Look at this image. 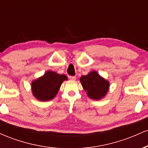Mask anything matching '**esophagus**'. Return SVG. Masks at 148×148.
<instances>
[{"label": "esophagus", "mask_w": 148, "mask_h": 148, "mask_svg": "<svg viewBox=\"0 0 148 148\" xmlns=\"http://www.w3.org/2000/svg\"><path fill=\"white\" fill-rule=\"evenodd\" d=\"M69 79H71V80H73V81H74V80H76V76H69Z\"/></svg>", "instance_id": "1"}]
</instances>
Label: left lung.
<instances>
[{"instance_id":"8db88e82","label":"left lung","mask_w":148,"mask_h":148,"mask_svg":"<svg viewBox=\"0 0 148 148\" xmlns=\"http://www.w3.org/2000/svg\"><path fill=\"white\" fill-rule=\"evenodd\" d=\"M83 88L90 99L99 100L106 95L109 82L103 79L96 71H92L80 78Z\"/></svg>"}]
</instances>
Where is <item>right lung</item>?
Instances as JSON below:
<instances>
[{
    "label": "right lung",
    "instance_id": "right-lung-1",
    "mask_svg": "<svg viewBox=\"0 0 148 148\" xmlns=\"http://www.w3.org/2000/svg\"><path fill=\"white\" fill-rule=\"evenodd\" d=\"M67 77L64 74L48 71L31 84L33 96L40 101H49L55 97L61 84Z\"/></svg>",
    "mask_w": 148,
    "mask_h": 148
}]
</instances>
